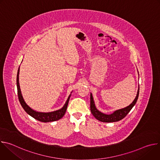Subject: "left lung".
Listing matches in <instances>:
<instances>
[{"label":"left lung","instance_id":"1","mask_svg":"<svg viewBox=\"0 0 160 160\" xmlns=\"http://www.w3.org/2000/svg\"><path fill=\"white\" fill-rule=\"evenodd\" d=\"M139 94V85L138 87V93H137L135 98L129 106L122 109H117L114 111L113 112L108 115V114H105L101 112L96 108V106L94 103V98L92 97V93H90V111L92 112L93 116L100 122H106V123L118 122L122 120L123 118H125L127 116V114L130 112V111L132 109V108L135 106L137 101H138Z\"/></svg>","mask_w":160,"mask_h":160}]
</instances>
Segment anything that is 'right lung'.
I'll list each match as a JSON object with an SVG mask.
<instances>
[{"label":"right lung","instance_id":"add662e5","mask_svg":"<svg viewBox=\"0 0 160 160\" xmlns=\"http://www.w3.org/2000/svg\"><path fill=\"white\" fill-rule=\"evenodd\" d=\"M20 67V66H19ZM19 67L18 68V73H17V80H16V84H17V89H18V98L19 101L20 102V104L22 108L24 109V110L30 116L34 118L35 119L42 122H54L57 121L63 117L64 115V114L66 111V109L68 107V102H69L71 94L68 96L65 104L61 108V109L51 111V112H39L37 111L34 109H33L32 108H30L25 102L23 97L22 96L21 94V91L20 88V85H19ZM72 92H71V94Z\"/></svg>","mask_w":160,"mask_h":160}]
</instances>
